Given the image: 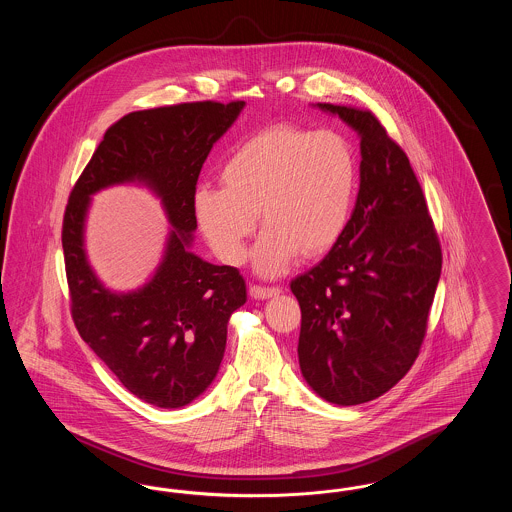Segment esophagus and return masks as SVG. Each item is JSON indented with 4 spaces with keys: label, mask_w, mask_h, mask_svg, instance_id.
Masks as SVG:
<instances>
[{
    "label": "esophagus",
    "mask_w": 512,
    "mask_h": 512,
    "mask_svg": "<svg viewBox=\"0 0 512 512\" xmlns=\"http://www.w3.org/2000/svg\"><path fill=\"white\" fill-rule=\"evenodd\" d=\"M280 288L278 286H259V284H253L251 288H249V293H251V297H255V299H268V297H276V295H280Z\"/></svg>",
    "instance_id": "1"
}]
</instances>
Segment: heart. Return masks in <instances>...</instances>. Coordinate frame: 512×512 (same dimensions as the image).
Listing matches in <instances>:
<instances>
[{
    "label": "heart",
    "mask_w": 512,
    "mask_h": 512,
    "mask_svg": "<svg viewBox=\"0 0 512 512\" xmlns=\"http://www.w3.org/2000/svg\"><path fill=\"white\" fill-rule=\"evenodd\" d=\"M357 159L332 130L274 124L247 138L220 167L222 188L194 195L197 224L222 261L242 263L261 213L267 228L255 265L280 274L301 253L320 257L338 244L355 205Z\"/></svg>",
    "instance_id": "obj_1"
}]
</instances>
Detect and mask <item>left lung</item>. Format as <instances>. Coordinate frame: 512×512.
I'll list each match as a JSON object with an SVG mask.
<instances>
[{
  "instance_id": "1",
  "label": "left lung",
  "mask_w": 512,
  "mask_h": 512,
  "mask_svg": "<svg viewBox=\"0 0 512 512\" xmlns=\"http://www.w3.org/2000/svg\"><path fill=\"white\" fill-rule=\"evenodd\" d=\"M361 134V186L349 224L317 267L292 280L299 366L336 405L391 390L413 366L441 274V244L407 153L370 111L318 103Z\"/></svg>"
}]
</instances>
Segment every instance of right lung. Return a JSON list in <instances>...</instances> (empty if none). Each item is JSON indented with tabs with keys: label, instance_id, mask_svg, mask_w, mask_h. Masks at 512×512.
Instances as JSON below:
<instances>
[{
	"label": "right lung",
	"instance_id": "obj_1",
	"mask_svg": "<svg viewBox=\"0 0 512 512\" xmlns=\"http://www.w3.org/2000/svg\"><path fill=\"white\" fill-rule=\"evenodd\" d=\"M244 105L207 99L124 115L105 130L65 207L61 242L74 326L122 386L155 407H184L207 390L224 355L228 318L247 299L238 268L188 251L199 172ZM126 179H142L164 197L175 230L147 288L117 296L87 267L81 226L89 195Z\"/></svg>",
	"mask_w": 512,
	"mask_h": 512
}]
</instances>
